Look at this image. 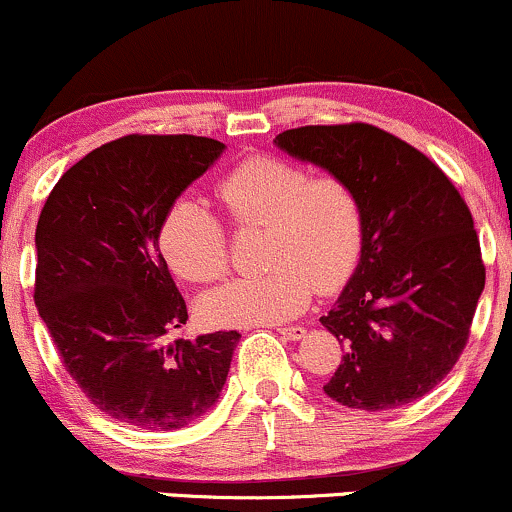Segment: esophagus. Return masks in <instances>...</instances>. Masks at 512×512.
<instances>
[{
	"mask_svg": "<svg viewBox=\"0 0 512 512\" xmlns=\"http://www.w3.org/2000/svg\"><path fill=\"white\" fill-rule=\"evenodd\" d=\"M279 334L289 342H298V339L305 337V327L301 325H291V327H279Z\"/></svg>",
	"mask_w": 512,
	"mask_h": 512,
	"instance_id": "1",
	"label": "esophagus"
}]
</instances>
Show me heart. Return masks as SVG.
<instances>
[{"instance_id":"b5f03b06","label":"heart","mask_w":512,"mask_h":512,"mask_svg":"<svg viewBox=\"0 0 512 512\" xmlns=\"http://www.w3.org/2000/svg\"><path fill=\"white\" fill-rule=\"evenodd\" d=\"M228 219L240 231L267 228L262 276L236 279L202 298L211 325H274L296 317L313 289L337 291L363 252V204L339 175H313L276 156L243 161L219 182ZM158 248L175 274L207 284L228 272V236L207 204L178 197L158 228Z\"/></svg>"}]
</instances>
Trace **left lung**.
<instances>
[{
  "mask_svg": "<svg viewBox=\"0 0 512 512\" xmlns=\"http://www.w3.org/2000/svg\"><path fill=\"white\" fill-rule=\"evenodd\" d=\"M274 144L344 178L363 204L361 260L320 317L344 346L322 390L366 411L424 397L467 346L484 291L469 207L431 158L366 122L286 129Z\"/></svg>",
  "mask_w": 512,
  "mask_h": 512,
  "instance_id": "obj_1",
  "label": "left lung"
}]
</instances>
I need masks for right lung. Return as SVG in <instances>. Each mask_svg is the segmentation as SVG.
Instances as JSON below:
<instances>
[{
  "instance_id": "add662e5",
  "label": "right lung",
  "mask_w": 512,
  "mask_h": 512,
  "mask_svg": "<svg viewBox=\"0 0 512 512\" xmlns=\"http://www.w3.org/2000/svg\"><path fill=\"white\" fill-rule=\"evenodd\" d=\"M216 139L129 134L74 163L35 228V308L93 407L175 431L219 399L240 334H168L187 305L158 250L170 204L223 154Z\"/></svg>"
}]
</instances>
